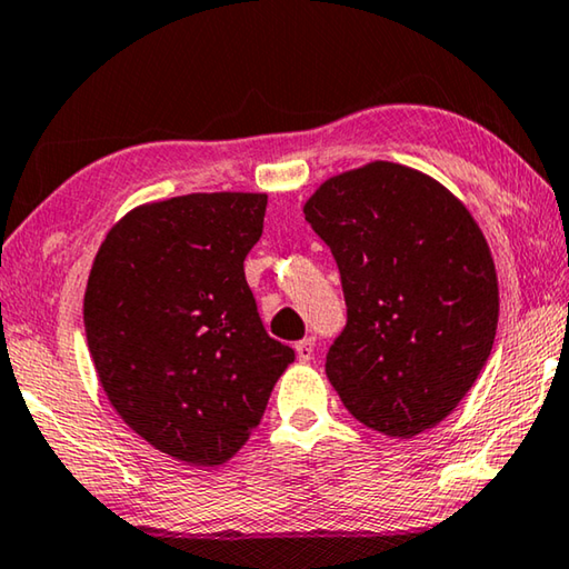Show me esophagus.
<instances>
[{"instance_id": "obj_1", "label": "esophagus", "mask_w": 569, "mask_h": 569, "mask_svg": "<svg viewBox=\"0 0 569 569\" xmlns=\"http://www.w3.org/2000/svg\"><path fill=\"white\" fill-rule=\"evenodd\" d=\"M295 351H297V358H300V361H310L312 353H315V338H302V340H297V343H295Z\"/></svg>"}]
</instances>
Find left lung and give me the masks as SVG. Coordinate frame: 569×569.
Returning <instances> with one entry per match:
<instances>
[{
	"label": "left lung",
	"instance_id": "1",
	"mask_svg": "<svg viewBox=\"0 0 569 569\" xmlns=\"http://www.w3.org/2000/svg\"><path fill=\"white\" fill-rule=\"evenodd\" d=\"M305 221L343 284L346 328L326 356L340 401L391 437L442 422L496 338V267L473 216L427 174L371 162L322 182Z\"/></svg>",
	"mask_w": 569,
	"mask_h": 569
}]
</instances>
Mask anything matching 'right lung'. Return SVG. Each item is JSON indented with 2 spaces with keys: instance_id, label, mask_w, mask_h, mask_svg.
I'll list each match as a JSON object with an SVG mask.
<instances>
[{
  "instance_id": "add662e5",
  "label": "right lung",
  "mask_w": 569,
  "mask_h": 569,
  "mask_svg": "<svg viewBox=\"0 0 569 569\" xmlns=\"http://www.w3.org/2000/svg\"><path fill=\"white\" fill-rule=\"evenodd\" d=\"M267 196L193 193L134 208L93 259L83 326L101 387L134 432L190 466H221L295 361L243 274Z\"/></svg>"
}]
</instances>
